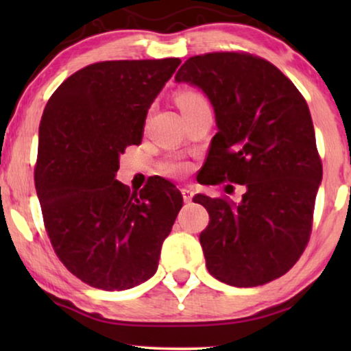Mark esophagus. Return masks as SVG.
<instances>
[{
	"label": "esophagus",
	"mask_w": 351,
	"mask_h": 351,
	"mask_svg": "<svg viewBox=\"0 0 351 351\" xmlns=\"http://www.w3.org/2000/svg\"><path fill=\"white\" fill-rule=\"evenodd\" d=\"M182 195H184V199L186 201V203H190V201L193 199L195 191H193V189H190V186H185V189H182Z\"/></svg>",
	"instance_id": "1"
}]
</instances>
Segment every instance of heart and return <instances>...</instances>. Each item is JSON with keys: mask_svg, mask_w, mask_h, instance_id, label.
<instances>
[{"mask_svg": "<svg viewBox=\"0 0 351 351\" xmlns=\"http://www.w3.org/2000/svg\"><path fill=\"white\" fill-rule=\"evenodd\" d=\"M201 104H208V102H206L203 94L198 93V90L184 89L177 94V105H179L182 112H186V110L193 108L196 105H201ZM185 169H186L185 162L174 161L169 165V171L174 172V174H180V172H184Z\"/></svg>", "mask_w": 351, "mask_h": 351, "instance_id": "obj_1", "label": "heart"}]
</instances>
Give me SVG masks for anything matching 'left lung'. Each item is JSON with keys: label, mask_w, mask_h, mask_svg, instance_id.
Masks as SVG:
<instances>
[{"label": "left lung", "mask_w": 351, "mask_h": 351, "mask_svg": "<svg viewBox=\"0 0 351 351\" xmlns=\"http://www.w3.org/2000/svg\"><path fill=\"white\" fill-rule=\"evenodd\" d=\"M176 81L198 86L214 107L206 184L246 186L239 203L193 198L209 213L199 234L206 267L230 286L267 285L295 265L310 239L323 165L308 105L275 65L247 52L190 57Z\"/></svg>", "instance_id": "8db88e82"}]
</instances>
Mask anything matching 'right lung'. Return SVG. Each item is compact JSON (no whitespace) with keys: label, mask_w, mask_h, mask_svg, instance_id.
<instances>
[{"label":"right lung","mask_w":351,"mask_h":351,"mask_svg":"<svg viewBox=\"0 0 351 351\" xmlns=\"http://www.w3.org/2000/svg\"><path fill=\"white\" fill-rule=\"evenodd\" d=\"M180 59L107 60L69 76L40 123L35 186L52 247L86 285L124 291L155 275L184 204L162 177L138 191L114 179L142 142L148 108Z\"/></svg>","instance_id":"1"}]
</instances>
